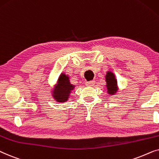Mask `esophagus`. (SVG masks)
Here are the masks:
<instances>
[{"label": "esophagus", "mask_w": 159, "mask_h": 159, "mask_svg": "<svg viewBox=\"0 0 159 159\" xmlns=\"http://www.w3.org/2000/svg\"><path fill=\"white\" fill-rule=\"evenodd\" d=\"M94 84H95V81H86V86H94Z\"/></svg>", "instance_id": "1"}]
</instances>
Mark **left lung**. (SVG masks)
Listing matches in <instances>:
<instances>
[{
    "instance_id": "1",
    "label": "left lung",
    "mask_w": 159,
    "mask_h": 159,
    "mask_svg": "<svg viewBox=\"0 0 159 159\" xmlns=\"http://www.w3.org/2000/svg\"><path fill=\"white\" fill-rule=\"evenodd\" d=\"M105 81L107 83V92L110 94H114L118 91L117 88V80L116 79L115 75L111 72H107L105 76Z\"/></svg>"
}]
</instances>
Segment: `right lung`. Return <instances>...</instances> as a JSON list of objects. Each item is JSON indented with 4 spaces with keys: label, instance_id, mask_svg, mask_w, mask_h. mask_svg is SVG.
<instances>
[{
    "label": "right lung",
    "instance_id": "right-lung-1",
    "mask_svg": "<svg viewBox=\"0 0 159 159\" xmlns=\"http://www.w3.org/2000/svg\"><path fill=\"white\" fill-rule=\"evenodd\" d=\"M74 86L70 84L69 77L64 73H62L59 78L58 84L55 89L53 91V96L56 101L59 102H64L67 100L70 93L73 90Z\"/></svg>",
    "mask_w": 159,
    "mask_h": 159
}]
</instances>
